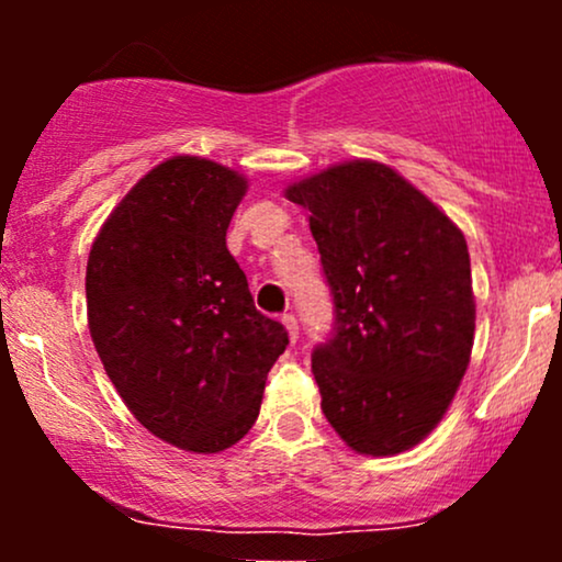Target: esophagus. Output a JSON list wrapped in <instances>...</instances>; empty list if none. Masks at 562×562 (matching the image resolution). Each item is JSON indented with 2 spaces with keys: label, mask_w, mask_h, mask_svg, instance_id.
I'll return each mask as SVG.
<instances>
[{
  "label": "esophagus",
  "mask_w": 562,
  "mask_h": 562,
  "mask_svg": "<svg viewBox=\"0 0 562 562\" xmlns=\"http://www.w3.org/2000/svg\"><path fill=\"white\" fill-rule=\"evenodd\" d=\"M282 325H285L290 344H295V340H299V319H295L293 314H282Z\"/></svg>",
  "instance_id": "1"
}]
</instances>
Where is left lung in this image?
Listing matches in <instances>:
<instances>
[{
    "instance_id": "obj_1",
    "label": "left lung",
    "mask_w": 562,
    "mask_h": 562,
    "mask_svg": "<svg viewBox=\"0 0 562 562\" xmlns=\"http://www.w3.org/2000/svg\"><path fill=\"white\" fill-rule=\"evenodd\" d=\"M333 295V335L314 348L322 412L359 454L412 449L465 375L475 333L465 235L402 173L348 160L301 179Z\"/></svg>"
}]
</instances>
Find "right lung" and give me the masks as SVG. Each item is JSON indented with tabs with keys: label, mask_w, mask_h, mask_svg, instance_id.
Listing matches in <instances>:
<instances>
[{
	"label": "right lung",
	"mask_w": 562,
	"mask_h": 562,
	"mask_svg": "<svg viewBox=\"0 0 562 562\" xmlns=\"http://www.w3.org/2000/svg\"><path fill=\"white\" fill-rule=\"evenodd\" d=\"M245 190L214 160H164L115 205L87 261L89 333L119 396L153 436L203 454L254 428L288 346L227 250Z\"/></svg>",
	"instance_id": "obj_1"
}]
</instances>
